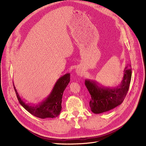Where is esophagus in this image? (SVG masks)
I'll return each instance as SVG.
<instances>
[{"instance_id": "obj_1", "label": "esophagus", "mask_w": 146, "mask_h": 146, "mask_svg": "<svg viewBox=\"0 0 146 146\" xmlns=\"http://www.w3.org/2000/svg\"><path fill=\"white\" fill-rule=\"evenodd\" d=\"M76 73H77V74L79 75V76H81L83 75L82 72L81 70H76Z\"/></svg>"}]
</instances>
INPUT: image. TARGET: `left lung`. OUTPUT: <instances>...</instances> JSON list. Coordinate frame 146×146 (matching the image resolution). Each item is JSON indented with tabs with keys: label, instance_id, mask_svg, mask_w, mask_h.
I'll return each mask as SVG.
<instances>
[{
	"label": "left lung",
	"instance_id": "left-lung-1",
	"mask_svg": "<svg viewBox=\"0 0 146 146\" xmlns=\"http://www.w3.org/2000/svg\"><path fill=\"white\" fill-rule=\"evenodd\" d=\"M121 85L114 88L100 87L92 80H85V85L91 96L89 105L92 112L101 113L108 111L122 104L129 89L131 79V66H127Z\"/></svg>",
	"mask_w": 146,
	"mask_h": 146
}]
</instances>
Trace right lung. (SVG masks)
I'll return each instance as SVG.
<instances>
[{"label": "right lung", "mask_w": 146, "mask_h": 146, "mask_svg": "<svg viewBox=\"0 0 146 146\" xmlns=\"http://www.w3.org/2000/svg\"><path fill=\"white\" fill-rule=\"evenodd\" d=\"M70 73H67L59 78L54 86L50 95L45 101L36 106L26 104L21 99L14 84L13 88L19 102L30 113L36 117L42 119L46 118H52L59 115L62 108L61 102H62L63 94L64 89L70 82Z\"/></svg>", "instance_id": "right-lung-1"}]
</instances>
